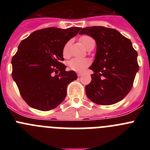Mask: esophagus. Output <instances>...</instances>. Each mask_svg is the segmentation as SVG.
Here are the masks:
<instances>
[{
    "label": "esophagus",
    "instance_id": "1",
    "mask_svg": "<svg viewBox=\"0 0 150 150\" xmlns=\"http://www.w3.org/2000/svg\"><path fill=\"white\" fill-rule=\"evenodd\" d=\"M77 76H83V74H82V73H77Z\"/></svg>",
    "mask_w": 150,
    "mask_h": 150
}]
</instances>
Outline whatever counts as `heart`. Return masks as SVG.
<instances>
[{"mask_svg": "<svg viewBox=\"0 0 150 150\" xmlns=\"http://www.w3.org/2000/svg\"><path fill=\"white\" fill-rule=\"evenodd\" d=\"M92 38L89 36L84 35L80 38V41H81L82 44L86 47L88 45V42H89ZM69 47H70V42H67L63 48V51H62V55H63L64 58H68L69 57ZM90 62L88 59H73L70 60L67 63L69 67L74 71H77V72H81V71H84L85 69L86 68L89 64Z\"/></svg>", "mask_w": 150, "mask_h": 150, "instance_id": "b5f03b06", "label": "heart"}]
</instances>
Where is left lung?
Masks as SVG:
<instances>
[{
    "label": "left lung",
    "mask_w": 150,
    "mask_h": 150,
    "mask_svg": "<svg viewBox=\"0 0 150 150\" xmlns=\"http://www.w3.org/2000/svg\"><path fill=\"white\" fill-rule=\"evenodd\" d=\"M80 34L94 38L97 50L89 67L94 71L86 86L88 98L100 105H110L122 100L132 89L139 70L137 52L129 39L113 28L92 26Z\"/></svg>",
    "instance_id": "1"
}]
</instances>
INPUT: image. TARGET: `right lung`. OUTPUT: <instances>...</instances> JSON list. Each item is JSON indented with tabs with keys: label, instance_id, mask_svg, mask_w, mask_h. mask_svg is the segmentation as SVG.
Returning <instances> with one entry per match:
<instances>
[{
	"label": "right lung",
	"instance_id": "add662e5",
	"mask_svg": "<svg viewBox=\"0 0 150 150\" xmlns=\"http://www.w3.org/2000/svg\"><path fill=\"white\" fill-rule=\"evenodd\" d=\"M80 30L47 28L35 30L20 43L12 59V76L30 107L48 111L65 98L67 85L77 75L74 71H65L62 51Z\"/></svg>",
	"mask_w": 150,
	"mask_h": 150
}]
</instances>
